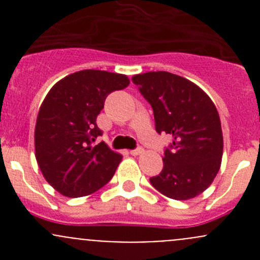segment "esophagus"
<instances>
[{"instance_id": "1", "label": "esophagus", "mask_w": 260, "mask_h": 260, "mask_svg": "<svg viewBox=\"0 0 260 260\" xmlns=\"http://www.w3.org/2000/svg\"><path fill=\"white\" fill-rule=\"evenodd\" d=\"M141 153H143L142 147H137V148H135L131 151V154H132V156H138V154H141Z\"/></svg>"}]
</instances>
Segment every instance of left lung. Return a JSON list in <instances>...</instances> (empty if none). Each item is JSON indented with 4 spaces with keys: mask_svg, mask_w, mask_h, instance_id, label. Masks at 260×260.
I'll return each instance as SVG.
<instances>
[{
    "mask_svg": "<svg viewBox=\"0 0 260 260\" xmlns=\"http://www.w3.org/2000/svg\"><path fill=\"white\" fill-rule=\"evenodd\" d=\"M132 80L153 109L156 132L172 137L164 151V169L149 182L175 200L200 195L221 164L222 132L216 107L198 85L172 73L149 72Z\"/></svg>",
    "mask_w": 260,
    "mask_h": 260,
    "instance_id": "1",
    "label": "left lung"
}]
</instances>
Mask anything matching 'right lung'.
<instances>
[{
  "instance_id": "right-lung-1",
  "label": "right lung",
  "mask_w": 260,
  "mask_h": 260,
  "mask_svg": "<svg viewBox=\"0 0 260 260\" xmlns=\"http://www.w3.org/2000/svg\"><path fill=\"white\" fill-rule=\"evenodd\" d=\"M123 74L81 70L57 81L44 99L35 128L36 161L46 181L68 198L90 195L113 177L122 156L104 142L96 117L107 96L127 88Z\"/></svg>"
}]
</instances>
